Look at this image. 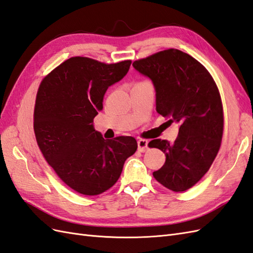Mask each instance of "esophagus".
I'll return each instance as SVG.
<instances>
[{
    "mask_svg": "<svg viewBox=\"0 0 253 253\" xmlns=\"http://www.w3.org/2000/svg\"><path fill=\"white\" fill-rule=\"evenodd\" d=\"M137 147H138V151L145 152L148 148V141L146 139H139L137 141Z\"/></svg>",
    "mask_w": 253,
    "mask_h": 253,
    "instance_id": "34e87169",
    "label": "esophagus"
}]
</instances>
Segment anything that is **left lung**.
<instances>
[{
  "instance_id": "8db88e82",
  "label": "left lung",
  "mask_w": 253,
  "mask_h": 253,
  "mask_svg": "<svg viewBox=\"0 0 253 253\" xmlns=\"http://www.w3.org/2000/svg\"><path fill=\"white\" fill-rule=\"evenodd\" d=\"M133 66L155 84L158 114L169 119V126H179L174 143L153 139L148 146L166 157L153 171L156 180L182 192L202 179L220 149L224 119L219 89L204 65L178 49L136 60Z\"/></svg>"
}]
</instances>
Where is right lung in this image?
Masks as SVG:
<instances>
[{
    "mask_svg": "<svg viewBox=\"0 0 253 253\" xmlns=\"http://www.w3.org/2000/svg\"><path fill=\"white\" fill-rule=\"evenodd\" d=\"M131 63L72 57L39 87L33 117L36 141L54 173L80 194L98 195L112 188L126 160L137 149L132 136L104 139L93 127L106 90L126 75Z\"/></svg>",
    "mask_w": 253,
    "mask_h": 253,
    "instance_id": "obj_1",
    "label": "right lung"
}]
</instances>
